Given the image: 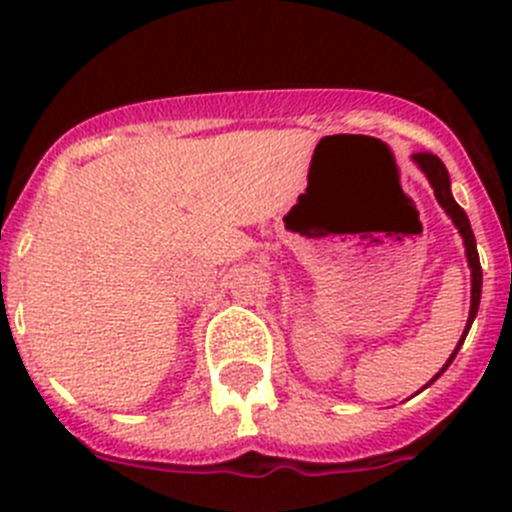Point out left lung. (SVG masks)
I'll use <instances>...</instances> for the list:
<instances>
[{
  "instance_id": "left-lung-1",
  "label": "left lung",
  "mask_w": 512,
  "mask_h": 512,
  "mask_svg": "<svg viewBox=\"0 0 512 512\" xmlns=\"http://www.w3.org/2000/svg\"><path fill=\"white\" fill-rule=\"evenodd\" d=\"M414 160L418 163V168H421L423 173H426V178H428V183H431L433 195H436L438 205H441V208L446 210L448 218L453 220V225H456V227H458V232H461L463 245H466L468 267H471V312H468V324H466V329H463L461 342H458V347L453 349V354L448 356V361H446V364H443V369L438 371V374L433 376V379L428 381V384H426V386H431L433 381H436L438 376H441L443 371H446L448 366H451V361L456 359L458 349H461L463 339L468 337V329H471L473 319H476V314H478V304H480V287H483V272H480V260H478L476 237H473L471 223H468V215L463 213V208H461V205L456 203V200H453V195H451V178H448L446 165L441 163V158L433 156V153H414Z\"/></svg>"
}]
</instances>
